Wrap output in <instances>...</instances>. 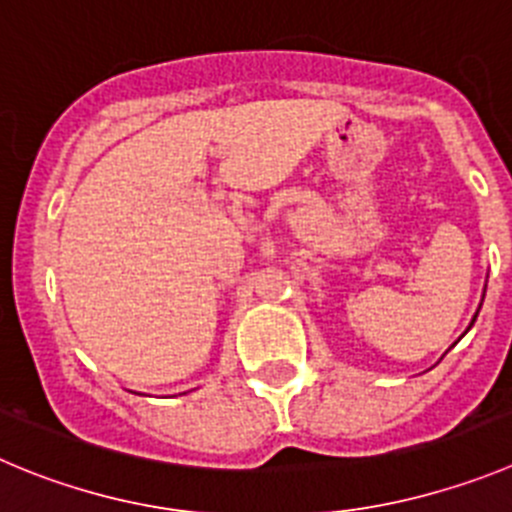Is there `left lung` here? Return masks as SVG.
<instances>
[{"instance_id": "8db88e82", "label": "left lung", "mask_w": 512, "mask_h": 512, "mask_svg": "<svg viewBox=\"0 0 512 512\" xmlns=\"http://www.w3.org/2000/svg\"><path fill=\"white\" fill-rule=\"evenodd\" d=\"M477 313H480V310H477ZM477 313L472 315V323H475V318H477ZM472 323H470V328H472ZM470 328H467V331H470Z\"/></svg>"}]
</instances>
